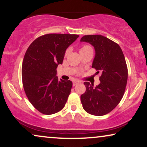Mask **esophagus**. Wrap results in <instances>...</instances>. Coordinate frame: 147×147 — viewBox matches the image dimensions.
I'll list each match as a JSON object with an SVG mask.
<instances>
[{"label":"esophagus","instance_id":"obj_1","mask_svg":"<svg viewBox=\"0 0 147 147\" xmlns=\"http://www.w3.org/2000/svg\"><path fill=\"white\" fill-rule=\"evenodd\" d=\"M79 83H80L79 81H74L73 82V86H75L76 85H77V84Z\"/></svg>","mask_w":147,"mask_h":147}]
</instances>
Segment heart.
<instances>
[{
    "label": "heart",
    "mask_w": 147,
    "mask_h": 147,
    "mask_svg": "<svg viewBox=\"0 0 147 147\" xmlns=\"http://www.w3.org/2000/svg\"><path fill=\"white\" fill-rule=\"evenodd\" d=\"M69 53V50H66L65 53V55L66 56ZM80 53L82 55H86V54H88V53H92L93 54V49L91 46L88 45H82L80 49Z\"/></svg>",
    "instance_id": "1"
}]
</instances>
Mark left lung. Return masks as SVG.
<instances>
[{
    "instance_id": "1",
    "label": "left lung",
    "mask_w": 147,
    "mask_h": 147,
    "mask_svg": "<svg viewBox=\"0 0 147 147\" xmlns=\"http://www.w3.org/2000/svg\"><path fill=\"white\" fill-rule=\"evenodd\" d=\"M81 41L88 42L96 51L92 68L100 73V84L84 82L86 92L81 96L83 108L94 116H103L115 108L123 97L128 80L125 57L118 43L99 35H84Z\"/></svg>"
}]
</instances>
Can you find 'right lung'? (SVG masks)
<instances>
[{
  "label": "right lung",
  "mask_w": 147,
  "mask_h": 147,
  "mask_svg": "<svg viewBox=\"0 0 147 147\" xmlns=\"http://www.w3.org/2000/svg\"><path fill=\"white\" fill-rule=\"evenodd\" d=\"M78 37L46 34L34 40L26 51L22 65L24 90L32 105L42 114L57 113L65 105L72 82L58 80L56 69L63 63L66 49Z\"/></svg>",
  "instance_id": "add662e5"
}]
</instances>
